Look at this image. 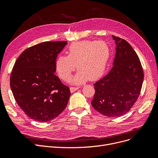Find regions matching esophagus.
<instances>
[{"label": "esophagus", "mask_w": 158, "mask_h": 158, "mask_svg": "<svg viewBox=\"0 0 158 158\" xmlns=\"http://www.w3.org/2000/svg\"><path fill=\"white\" fill-rule=\"evenodd\" d=\"M79 88H80V87H79V86H77V87H70V92H71L72 93H73V92H75V91L77 90Z\"/></svg>", "instance_id": "34e87169"}]
</instances>
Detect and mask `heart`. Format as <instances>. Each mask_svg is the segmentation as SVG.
I'll use <instances>...</instances> for the list:
<instances>
[{"label": "heart", "mask_w": 158, "mask_h": 158, "mask_svg": "<svg viewBox=\"0 0 158 158\" xmlns=\"http://www.w3.org/2000/svg\"><path fill=\"white\" fill-rule=\"evenodd\" d=\"M66 54L67 56L57 57V72L62 79L67 81L77 67L79 70L70 81L81 84L89 79L95 80L104 73L109 60L110 48L104 41L83 40L70 44Z\"/></svg>", "instance_id": "1"}]
</instances>
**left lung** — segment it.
I'll use <instances>...</instances> for the list:
<instances>
[{
    "label": "left lung",
    "mask_w": 158,
    "mask_h": 158,
    "mask_svg": "<svg viewBox=\"0 0 158 158\" xmlns=\"http://www.w3.org/2000/svg\"><path fill=\"white\" fill-rule=\"evenodd\" d=\"M116 54L110 72L94 84V108L110 117L127 113L139 95L144 78L139 57L127 41L112 36Z\"/></svg>",
    "instance_id": "1"
}]
</instances>
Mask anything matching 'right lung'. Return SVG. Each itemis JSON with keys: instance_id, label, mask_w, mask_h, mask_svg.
Instances as JSON below:
<instances>
[{"instance_id": "right-lung-1", "label": "right lung", "mask_w": 158, "mask_h": 158, "mask_svg": "<svg viewBox=\"0 0 158 158\" xmlns=\"http://www.w3.org/2000/svg\"><path fill=\"white\" fill-rule=\"evenodd\" d=\"M67 41H45L32 46L15 61L10 86L16 102L31 119L47 122L67 106L68 86L54 74L58 54Z\"/></svg>"}]
</instances>
